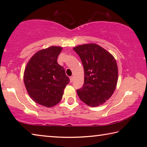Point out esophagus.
I'll use <instances>...</instances> for the list:
<instances>
[{
    "mask_svg": "<svg viewBox=\"0 0 147 147\" xmlns=\"http://www.w3.org/2000/svg\"><path fill=\"white\" fill-rule=\"evenodd\" d=\"M73 80H74V77L73 76H71L70 77V82L72 83L73 82Z\"/></svg>",
    "mask_w": 147,
    "mask_h": 147,
    "instance_id": "esophagus-1",
    "label": "esophagus"
}]
</instances>
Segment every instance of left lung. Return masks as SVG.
Masks as SVG:
<instances>
[{
  "mask_svg": "<svg viewBox=\"0 0 147 147\" xmlns=\"http://www.w3.org/2000/svg\"><path fill=\"white\" fill-rule=\"evenodd\" d=\"M73 50L81 59L84 69V83L77 94L91 107L98 106L111 97L116 88L118 68L114 57L96 44H86Z\"/></svg>",
  "mask_w": 147,
  "mask_h": 147,
  "instance_id": "1",
  "label": "left lung"
}]
</instances>
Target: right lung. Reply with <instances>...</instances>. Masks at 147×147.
<instances>
[{
	"label": "right lung",
	"instance_id": "obj_1",
	"mask_svg": "<svg viewBox=\"0 0 147 147\" xmlns=\"http://www.w3.org/2000/svg\"><path fill=\"white\" fill-rule=\"evenodd\" d=\"M61 50L54 46L41 50L32 57L24 70L26 90L32 100L40 105L53 107L59 103L70 81L57 62Z\"/></svg>",
	"mask_w": 147,
	"mask_h": 147
}]
</instances>
